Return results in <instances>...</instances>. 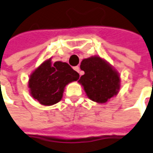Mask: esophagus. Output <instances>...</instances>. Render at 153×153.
Wrapping results in <instances>:
<instances>
[{
	"mask_svg": "<svg viewBox=\"0 0 153 153\" xmlns=\"http://www.w3.org/2000/svg\"><path fill=\"white\" fill-rule=\"evenodd\" d=\"M74 70L78 72V73L79 74V75H81V74H82V72L80 71V68H79V66L74 67Z\"/></svg>",
	"mask_w": 153,
	"mask_h": 153,
	"instance_id": "obj_1",
	"label": "esophagus"
}]
</instances>
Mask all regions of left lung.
<instances>
[{
  "mask_svg": "<svg viewBox=\"0 0 153 153\" xmlns=\"http://www.w3.org/2000/svg\"><path fill=\"white\" fill-rule=\"evenodd\" d=\"M80 68L85 74L79 83L91 101L106 103L119 93L121 79L108 61L99 56H92L82 60Z\"/></svg>",
  "mask_w": 153,
  "mask_h": 153,
  "instance_id": "obj_1",
  "label": "left lung"
}]
</instances>
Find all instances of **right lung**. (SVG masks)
Wrapping results in <instances>:
<instances>
[{
	"instance_id": "right-lung-1",
	"label": "right lung",
	"mask_w": 153,
	"mask_h": 153,
	"mask_svg": "<svg viewBox=\"0 0 153 153\" xmlns=\"http://www.w3.org/2000/svg\"><path fill=\"white\" fill-rule=\"evenodd\" d=\"M79 78V74L67 62L57 61L52 63L51 57L30 74L29 93L41 105L51 106L62 100L67 85L77 81Z\"/></svg>"
}]
</instances>
